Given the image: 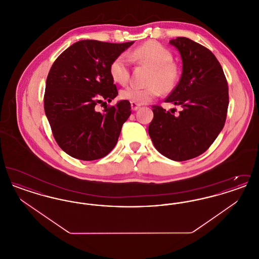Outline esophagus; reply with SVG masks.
Listing matches in <instances>:
<instances>
[{
    "instance_id": "obj_1",
    "label": "esophagus",
    "mask_w": 259,
    "mask_h": 259,
    "mask_svg": "<svg viewBox=\"0 0 259 259\" xmlns=\"http://www.w3.org/2000/svg\"><path fill=\"white\" fill-rule=\"evenodd\" d=\"M140 107H141V105H140V104L135 103V102H131V109H132L133 111H137Z\"/></svg>"
}]
</instances>
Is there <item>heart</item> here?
Masks as SVG:
<instances>
[{
  "mask_svg": "<svg viewBox=\"0 0 259 259\" xmlns=\"http://www.w3.org/2000/svg\"><path fill=\"white\" fill-rule=\"evenodd\" d=\"M131 58L139 65L150 69L145 87H128L120 92L123 100L145 104L158 97L162 92L170 93L178 87L182 69L177 62L172 61V54L170 50L155 40H148L137 47L131 52ZM111 78L124 85L130 77V61L126 54H119L110 65Z\"/></svg>",
  "mask_w": 259,
  "mask_h": 259,
  "instance_id": "obj_1",
  "label": "heart"
}]
</instances>
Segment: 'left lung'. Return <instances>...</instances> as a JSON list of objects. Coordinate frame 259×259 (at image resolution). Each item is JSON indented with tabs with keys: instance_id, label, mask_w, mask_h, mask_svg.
I'll use <instances>...</instances> for the list:
<instances>
[{
	"instance_id": "8db88e82",
	"label": "left lung",
	"mask_w": 259,
	"mask_h": 259,
	"mask_svg": "<svg viewBox=\"0 0 259 259\" xmlns=\"http://www.w3.org/2000/svg\"><path fill=\"white\" fill-rule=\"evenodd\" d=\"M170 44L181 53L183 74L164 102L181 106L182 111L174 114L172 110L152 106L148 134L161 154L185 161L204 153L221 133L229 104L228 87L222 65L210 50L185 37Z\"/></svg>"
}]
</instances>
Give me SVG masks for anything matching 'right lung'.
I'll return each mask as SVG.
<instances>
[{
	"label": "right lung",
	"instance_id": "1",
	"mask_svg": "<svg viewBox=\"0 0 259 259\" xmlns=\"http://www.w3.org/2000/svg\"><path fill=\"white\" fill-rule=\"evenodd\" d=\"M134 41H76L54 61L47 78L45 111L58 146L80 160L103 158L115 147L131 114L129 101L106 106L118 94L110 74L111 61Z\"/></svg>",
	"mask_w": 259,
	"mask_h": 259
}]
</instances>
